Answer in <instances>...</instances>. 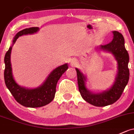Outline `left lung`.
Listing matches in <instances>:
<instances>
[{"label": "left lung", "mask_w": 134, "mask_h": 134, "mask_svg": "<svg viewBox=\"0 0 134 134\" xmlns=\"http://www.w3.org/2000/svg\"><path fill=\"white\" fill-rule=\"evenodd\" d=\"M113 33V39L111 42L99 47V49L113 54L118 62L117 75L113 85L109 90L99 93H92L86 87V77L78 68H76L79 90L82 97L85 101L96 107H105L117 101L129 80V55L125 47L124 38L118 31H114Z\"/></svg>", "instance_id": "8db88e82"}]
</instances>
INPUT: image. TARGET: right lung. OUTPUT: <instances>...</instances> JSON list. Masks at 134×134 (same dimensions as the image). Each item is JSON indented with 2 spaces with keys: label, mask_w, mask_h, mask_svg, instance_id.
Here are the masks:
<instances>
[{
  "label": "right lung",
  "mask_w": 134,
  "mask_h": 134,
  "mask_svg": "<svg viewBox=\"0 0 134 134\" xmlns=\"http://www.w3.org/2000/svg\"><path fill=\"white\" fill-rule=\"evenodd\" d=\"M38 31V27H31L21 30L14 37L13 44L21 36L34 34ZM11 49L12 47H10L4 57V80L6 87L16 102L24 107L36 108L48 104L55 97L56 85L62 75L68 68V64H64L54 69L45 81L38 87L34 89L25 88L17 84L13 76L11 64Z\"/></svg>",
  "instance_id": "1"
}]
</instances>
